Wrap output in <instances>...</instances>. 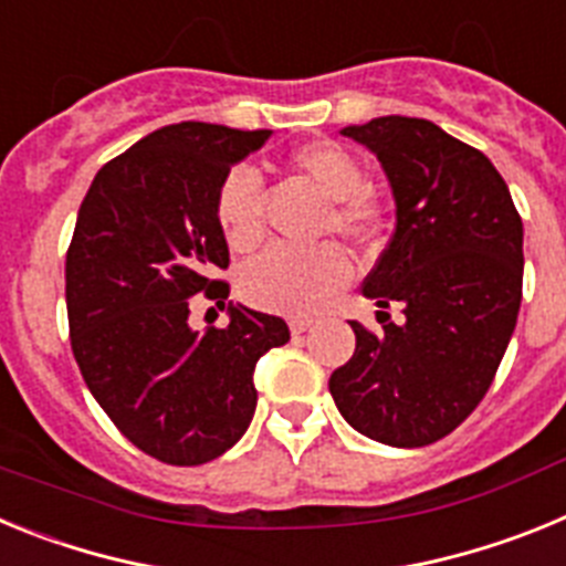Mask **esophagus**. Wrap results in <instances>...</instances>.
I'll list each match as a JSON object with an SVG mask.
<instances>
[{"label": "esophagus", "mask_w": 566, "mask_h": 566, "mask_svg": "<svg viewBox=\"0 0 566 566\" xmlns=\"http://www.w3.org/2000/svg\"><path fill=\"white\" fill-rule=\"evenodd\" d=\"M289 328H292V334L297 337V334H303V332H308V328H312V319L292 317V319H289Z\"/></svg>", "instance_id": "1"}]
</instances>
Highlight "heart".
Returning a JSON list of instances; mask_svg holds the SVG:
<instances>
[{
	"label": "heart",
	"instance_id": "b5f03b06",
	"mask_svg": "<svg viewBox=\"0 0 566 566\" xmlns=\"http://www.w3.org/2000/svg\"><path fill=\"white\" fill-rule=\"evenodd\" d=\"M289 169L317 189L326 201L319 234H339L357 252L377 247L385 229V207L348 149L334 142H308L292 149ZM214 218L223 238L238 252H249L263 238V189L254 169L234 167L214 195ZM352 263L343 247L319 243L314 249L274 247L249 260L238 289L249 306L274 314H308L345 286Z\"/></svg>",
	"mask_w": 566,
	"mask_h": 566
}]
</instances>
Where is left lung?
<instances>
[{
  "label": "left lung",
  "mask_w": 566,
  "mask_h": 566,
  "mask_svg": "<svg viewBox=\"0 0 566 566\" xmlns=\"http://www.w3.org/2000/svg\"><path fill=\"white\" fill-rule=\"evenodd\" d=\"M343 135L382 164L397 229L363 283L382 328L352 319L357 348L328 391L363 437L422 448L473 413L507 352L522 306V218L488 155L433 122L382 115ZM394 302L399 327L384 312Z\"/></svg>",
  "instance_id": "8db88e82"
}]
</instances>
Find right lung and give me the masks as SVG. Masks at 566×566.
<instances>
[{"label": "right lung", "instance_id": "obj_1", "mask_svg": "<svg viewBox=\"0 0 566 566\" xmlns=\"http://www.w3.org/2000/svg\"><path fill=\"white\" fill-rule=\"evenodd\" d=\"M272 129L181 122L104 164L84 195L64 266L73 357L90 394L138 451L192 468L227 453L254 417V365L289 343L272 314L229 306L189 328V297L223 308L229 247L218 187Z\"/></svg>", "mask_w": 566, "mask_h": 566}]
</instances>
